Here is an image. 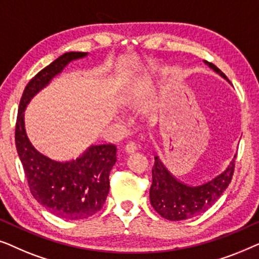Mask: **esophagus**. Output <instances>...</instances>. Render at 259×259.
Here are the masks:
<instances>
[{
	"mask_svg": "<svg viewBox=\"0 0 259 259\" xmlns=\"http://www.w3.org/2000/svg\"><path fill=\"white\" fill-rule=\"evenodd\" d=\"M136 150H137V145L136 143H133V141H128V143L125 145V151L127 153H133Z\"/></svg>",
	"mask_w": 259,
	"mask_h": 259,
	"instance_id": "34e87169",
	"label": "esophagus"
}]
</instances>
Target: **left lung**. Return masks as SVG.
I'll return each mask as SVG.
<instances>
[{
    "label": "left lung",
    "mask_w": 259,
    "mask_h": 259,
    "mask_svg": "<svg viewBox=\"0 0 259 259\" xmlns=\"http://www.w3.org/2000/svg\"><path fill=\"white\" fill-rule=\"evenodd\" d=\"M205 62L214 72L226 79L225 74L217 66L211 62ZM236 157L237 154L224 172L211 179L210 182L198 186H190L180 183L165 168L159 158L154 157V166L152 168V186L150 189L152 206L161 217L173 222L185 221L203 213L213 205L231 183L235 172Z\"/></svg>",
    "instance_id": "left-lung-1"
}]
</instances>
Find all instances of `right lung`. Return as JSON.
<instances>
[{
  "label": "right lung",
  "instance_id": "obj_1",
  "mask_svg": "<svg viewBox=\"0 0 259 259\" xmlns=\"http://www.w3.org/2000/svg\"><path fill=\"white\" fill-rule=\"evenodd\" d=\"M87 53L69 52L40 70L24 88L15 126V145L30 193L38 203L67 221L84 219L104 206L109 192V172L116 161L113 144L92 145L70 161L52 160L33 147L24 130V108L72 60Z\"/></svg>",
  "mask_w": 259,
  "mask_h": 259
}]
</instances>
